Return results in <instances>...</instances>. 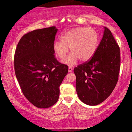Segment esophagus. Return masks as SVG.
Returning <instances> with one entry per match:
<instances>
[{"label": "esophagus", "mask_w": 132, "mask_h": 132, "mask_svg": "<svg viewBox=\"0 0 132 132\" xmlns=\"http://www.w3.org/2000/svg\"><path fill=\"white\" fill-rule=\"evenodd\" d=\"M72 68L71 67V66H69V68H68V71H69V72H72Z\"/></svg>", "instance_id": "34e87169"}]
</instances>
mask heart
I'll return each instance as SVG.
<instances>
[{
    "label": "heart",
    "mask_w": 132,
    "mask_h": 132,
    "mask_svg": "<svg viewBox=\"0 0 132 132\" xmlns=\"http://www.w3.org/2000/svg\"><path fill=\"white\" fill-rule=\"evenodd\" d=\"M56 41L53 50L60 60H63L70 49L71 53L63 60V63L73 66L79 59L82 62L90 60L94 55L99 42V33L95 29L87 27H77L64 31Z\"/></svg>",
    "instance_id": "heart-1"
}]
</instances>
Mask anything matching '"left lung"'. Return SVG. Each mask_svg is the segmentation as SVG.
<instances>
[{
    "label": "left lung",
    "mask_w": 132,
    "mask_h": 132,
    "mask_svg": "<svg viewBox=\"0 0 132 132\" xmlns=\"http://www.w3.org/2000/svg\"><path fill=\"white\" fill-rule=\"evenodd\" d=\"M120 69V48L110 30L104 27L102 39L93 57L74 69L79 99L89 105L105 101L117 83Z\"/></svg>",
    "instance_id": "obj_1"
}]
</instances>
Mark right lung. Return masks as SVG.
<instances>
[{
	"instance_id": "1",
	"label": "right lung",
	"mask_w": 132,
	"mask_h": 132,
	"mask_svg": "<svg viewBox=\"0 0 132 132\" xmlns=\"http://www.w3.org/2000/svg\"><path fill=\"white\" fill-rule=\"evenodd\" d=\"M55 27L33 30L20 40L14 56L15 72L25 97L38 108H48L60 96L67 65L54 57Z\"/></svg>"
}]
</instances>
